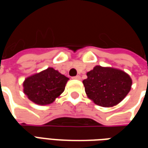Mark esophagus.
I'll return each mask as SVG.
<instances>
[{
  "mask_svg": "<svg viewBox=\"0 0 148 148\" xmlns=\"http://www.w3.org/2000/svg\"><path fill=\"white\" fill-rule=\"evenodd\" d=\"M72 78H73V79H77V80H79V79L81 78V77L79 76V75H77V76H74V77H73Z\"/></svg>",
  "mask_w": 148,
  "mask_h": 148,
  "instance_id": "esophagus-1",
  "label": "esophagus"
}]
</instances>
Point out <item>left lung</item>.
<instances>
[{"label":"left lung","instance_id":"8db88e82","mask_svg":"<svg viewBox=\"0 0 148 148\" xmlns=\"http://www.w3.org/2000/svg\"><path fill=\"white\" fill-rule=\"evenodd\" d=\"M83 80L85 91L90 100L102 107L116 106L129 93L132 84L124 71L96 66Z\"/></svg>","mask_w":148,"mask_h":148}]
</instances>
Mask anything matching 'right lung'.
<instances>
[{"mask_svg":"<svg viewBox=\"0 0 148 148\" xmlns=\"http://www.w3.org/2000/svg\"><path fill=\"white\" fill-rule=\"evenodd\" d=\"M68 80L67 77L49 67L24 80V93L37 105H49L64 91Z\"/></svg>","mask_w":148,"mask_h":148,"instance_id":"add662e5","label":"right lung"}]
</instances>
